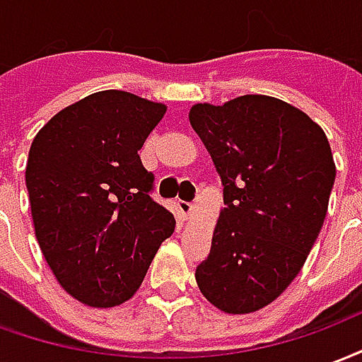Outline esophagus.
Returning <instances> with one entry per match:
<instances>
[{"label": "esophagus", "mask_w": 362, "mask_h": 362, "mask_svg": "<svg viewBox=\"0 0 362 362\" xmlns=\"http://www.w3.org/2000/svg\"><path fill=\"white\" fill-rule=\"evenodd\" d=\"M178 207H180L184 218H188L189 213H192V209H194V203H192V202H178Z\"/></svg>", "instance_id": "obj_1"}]
</instances>
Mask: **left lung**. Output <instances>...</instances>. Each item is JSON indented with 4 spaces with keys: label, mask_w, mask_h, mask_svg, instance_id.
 Returning a JSON list of instances; mask_svg holds the SVG:
<instances>
[{
    "label": "left lung",
    "mask_w": 362,
    "mask_h": 362,
    "mask_svg": "<svg viewBox=\"0 0 362 362\" xmlns=\"http://www.w3.org/2000/svg\"><path fill=\"white\" fill-rule=\"evenodd\" d=\"M189 124L224 186L195 282L222 313H255L293 282L320 234L336 180L330 144L301 109L259 93L195 103Z\"/></svg>",
    "instance_id": "left-lung-1"
}]
</instances>
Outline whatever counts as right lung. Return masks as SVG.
<instances>
[{
    "instance_id": "right-lung-1",
    "label": "right lung",
    "mask_w": 362,
    "mask_h": 362,
    "mask_svg": "<svg viewBox=\"0 0 362 362\" xmlns=\"http://www.w3.org/2000/svg\"><path fill=\"white\" fill-rule=\"evenodd\" d=\"M165 113V103L105 90L59 111L32 141L24 178L36 240L80 303L128 301L173 235L176 221L151 199L153 174L138 155Z\"/></svg>"
}]
</instances>
